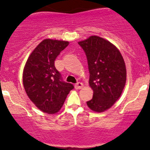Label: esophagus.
Returning <instances> with one entry per match:
<instances>
[{
  "mask_svg": "<svg viewBox=\"0 0 150 150\" xmlns=\"http://www.w3.org/2000/svg\"><path fill=\"white\" fill-rule=\"evenodd\" d=\"M75 87L76 89H81L83 87V84L82 83L78 82V83H76L75 85Z\"/></svg>",
  "mask_w": 150,
  "mask_h": 150,
  "instance_id": "esophagus-1",
  "label": "esophagus"
}]
</instances>
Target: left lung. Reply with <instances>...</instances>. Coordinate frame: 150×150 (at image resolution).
Listing matches in <instances>:
<instances>
[{"label": "left lung", "mask_w": 150, "mask_h": 150, "mask_svg": "<svg viewBox=\"0 0 150 150\" xmlns=\"http://www.w3.org/2000/svg\"><path fill=\"white\" fill-rule=\"evenodd\" d=\"M88 60L89 86L93 91L89 109L103 112L120 98L126 82V67L118 48L109 40L92 35L78 42Z\"/></svg>", "instance_id": "8db88e82"}]
</instances>
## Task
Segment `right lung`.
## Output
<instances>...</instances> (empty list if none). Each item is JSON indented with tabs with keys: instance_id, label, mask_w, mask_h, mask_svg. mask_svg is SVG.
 Wrapping results in <instances>:
<instances>
[{
	"instance_id": "obj_1",
	"label": "right lung",
	"mask_w": 150,
	"mask_h": 150,
	"mask_svg": "<svg viewBox=\"0 0 150 150\" xmlns=\"http://www.w3.org/2000/svg\"><path fill=\"white\" fill-rule=\"evenodd\" d=\"M69 45L66 40L45 39L30 54L22 74L29 99L47 114H56L62 107L73 85L62 81L54 61Z\"/></svg>"
}]
</instances>
